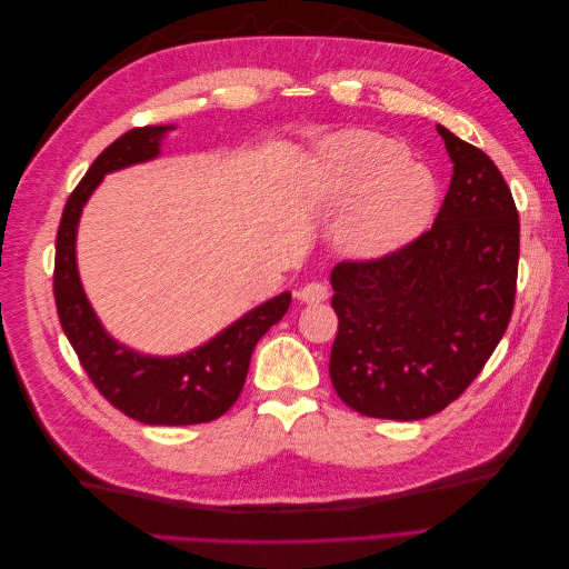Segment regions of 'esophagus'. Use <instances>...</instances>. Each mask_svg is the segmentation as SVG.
I'll use <instances>...</instances> for the list:
<instances>
[{
  "label": "esophagus",
  "mask_w": 569,
  "mask_h": 569,
  "mask_svg": "<svg viewBox=\"0 0 569 569\" xmlns=\"http://www.w3.org/2000/svg\"><path fill=\"white\" fill-rule=\"evenodd\" d=\"M327 295H330V291H327V287L322 282H308L297 291L299 301H303V303H320L327 299Z\"/></svg>",
  "instance_id": "obj_1"
}]
</instances>
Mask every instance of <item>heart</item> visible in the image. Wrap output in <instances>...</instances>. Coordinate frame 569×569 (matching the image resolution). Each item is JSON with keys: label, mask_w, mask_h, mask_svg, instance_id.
<instances>
[{"label": "heart", "mask_w": 569, "mask_h": 569, "mask_svg": "<svg viewBox=\"0 0 569 569\" xmlns=\"http://www.w3.org/2000/svg\"><path fill=\"white\" fill-rule=\"evenodd\" d=\"M308 199L322 213H339L337 247L356 261H372L418 239L435 218L439 182L393 137L351 130L327 137L306 168Z\"/></svg>", "instance_id": "1"}]
</instances>
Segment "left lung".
I'll return each instance as SVG.
<instances>
[{"label":"left lung","instance_id":"8db88e82","mask_svg":"<svg viewBox=\"0 0 569 569\" xmlns=\"http://www.w3.org/2000/svg\"><path fill=\"white\" fill-rule=\"evenodd\" d=\"M453 176L435 226L380 261L339 263L330 377L368 418L422 420L472 385L515 306L520 220L485 151L437 126Z\"/></svg>","mask_w":569,"mask_h":569}]
</instances>
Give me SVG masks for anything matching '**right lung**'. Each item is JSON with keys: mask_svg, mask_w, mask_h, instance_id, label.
<instances>
[{"mask_svg": "<svg viewBox=\"0 0 569 569\" xmlns=\"http://www.w3.org/2000/svg\"><path fill=\"white\" fill-rule=\"evenodd\" d=\"M176 126L134 128L99 153L88 176L68 197L57 234L54 299L63 332L84 372L104 399L144 425H199L228 412L242 393L249 360L291 303L289 291L251 308L197 349L178 356H151L113 339L97 318L78 272V222L84 203L104 176L161 157V142Z\"/></svg>", "mask_w": 569, "mask_h": 569, "instance_id": "right-lung-1", "label": "right lung"}]
</instances>
